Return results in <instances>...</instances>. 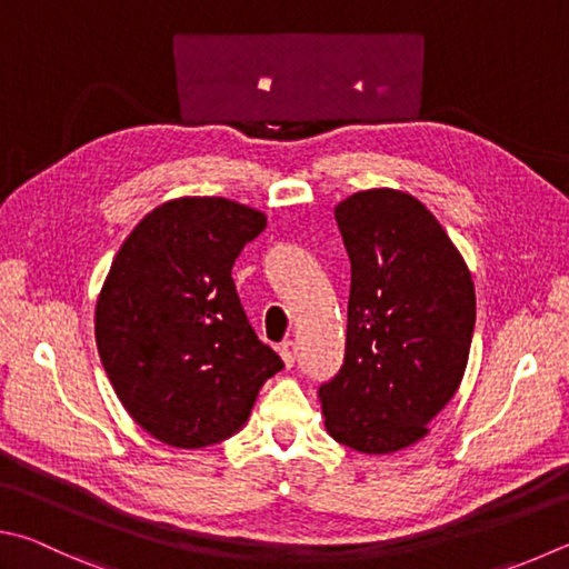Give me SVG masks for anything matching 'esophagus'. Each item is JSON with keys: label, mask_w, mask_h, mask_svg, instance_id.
Masks as SVG:
<instances>
[{"label": "esophagus", "mask_w": 569, "mask_h": 569, "mask_svg": "<svg viewBox=\"0 0 569 569\" xmlns=\"http://www.w3.org/2000/svg\"><path fill=\"white\" fill-rule=\"evenodd\" d=\"M278 353H281L286 368H293V363H296V353H298L293 340H286V343L278 346Z\"/></svg>", "instance_id": "obj_1"}]
</instances>
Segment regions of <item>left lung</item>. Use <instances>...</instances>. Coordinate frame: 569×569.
<instances>
[{"label":"left lung","mask_w":569,"mask_h":569,"mask_svg":"<svg viewBox=\"0 0 569 569\" xmlns=\"http://www.w3.org/2000/svg\"><path fill=\"white\" fill-rule=\"evenodd\" d=\"M350 258L346 356L320 383L326 430L368 456L408 448L448 406L475 330V286L436 216L410 193L336 206Z\"/></svg>","instance_id":"left-lung-1"}]
</instances>
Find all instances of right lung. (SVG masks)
<instances>
[{"mask_svg": "<svg viewBox=\"0 0 569 569\" xmlns=\"http://www.w3.org/2000/svg\"><path fill=\"white\" fill-rule=\"evenodd\" d=\"M266 216L221 196L153 209L111 263L97 303V348L129 416L173 448L231 438L283 368L236 293V258Z\"/></svg>", "mask_w": 569, "mask_h": 569, "instance_id": "1", "label": "right lung"}]
</instances>
